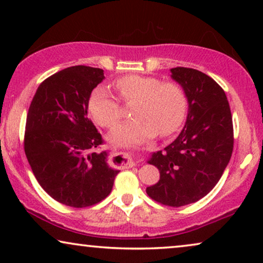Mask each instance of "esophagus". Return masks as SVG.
<instances>
[{
  "mask_svg": "<svg viewBox=\"0 0 263 263\" xmlns=\"http://www.w3.org/2000/svg\"><path fill=\"white\" fill-rule=\"evenodd\" d=\"M111 159L122 167H132L135 165L134 159L128 153H116L111 157Z\"/></svg>",
  "mask_w": 263,
  "mask_h": 263,
  "instance_id": "esophagus-1",
  "label": "esophagus"
}]
</instances>
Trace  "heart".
Listing matches in <instances>:
<instances>
[{
	"label": "heart",
	"mask_w": 263,
	"mask_h": 263,
	"mask_svg": "<svg viewBox=\"0 0 263 263\" xmlns=\"http://www.w3.org/2000/svg\"><path fill=\"white\" fill-rule=\"evenodd\" d=\"M115 87L124 100H136L133 120L122 122L110 133L114 145L128 146L143 142L159 133L170 135L185 117L186 97L176 82H161L153 77L129 75L118 79ZM87 109L97 124L112 127L121 117V106L109 89L97 86L89 95Z\"/></svg>",
	"instance_id": "b5f03b06"
}]
</instances>
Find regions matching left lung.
Masks as SVG:
<instances>
[{
  "mask_svg": "<svg viewBox=\"0 0 263 263\" xmlns=\"http://www.w3.org/2000/svg\"><path fill=\"white\" fill-rule=\"evenodd\" d=\"M170 71L185 93L188 115L175 141L147 160L160 179L146 193L165 206L181 207L202 199L219 182L231 159L233 127L224 89L213 79L192 68Z\"/></svg>",
  "mask_w": 263,
  "mask_h": 263,
  "instance_id": "8db88e82",
  "label": "left lung"
}]
</instances>
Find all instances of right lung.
Segmentation results:
<instances>
[{
    "instance_id": "obj_1",
    "label": "right lung",
    "mask_w": 263,
    "mask_h": 263,
    "mask_svg": "<svg viewBox=\"0 0 263 263\" xmlns=\"http://www.w3.org/2000/svg\"><path fill=\"white\" fill-rule=\"evenodd\" d=\"M104 77L100 68L75 66L39 85L28 109L25 153L34 177L53 200L82 208L105 199L120 170L107 163L88 118L89 95Z\"/></svg>"
}]
</instances>
